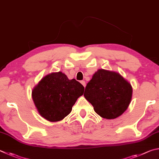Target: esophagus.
<instances>
[{
  "label": "esophagus",
  "mask_w": 159,
  "mask_h": 159,
  "mask_svg": "<svg viewBox=\"0 0 159 159\" xmlns=\"http://www.w3.org/2000/svg\"><path fill=\"white\" fill-rule=\"evenodd\" d=\"M81 84L84 86V87H86V83H85V81H84V80H82V81H81Z\"/></svg>",
  "instance_id": "34e87169"
}]
</instances>
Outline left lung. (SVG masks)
Wrapping results in <instances>:
<instances>
[{"label":"left lung","instance_id":"obj_1","mask_svg":"<svg viewBox=\"0 0 159 159\" xmlns=\"http://www.w3.org/2000/svg\"><path fill=\"white\" fill-rule=\"evenodd\" d=\"M132 93L131 85L120 74L99 69L87 84L84 96L98 115L113 119L127 110Z\"/></svg>","mask_w":159,"mask_h":159}]
</instances>
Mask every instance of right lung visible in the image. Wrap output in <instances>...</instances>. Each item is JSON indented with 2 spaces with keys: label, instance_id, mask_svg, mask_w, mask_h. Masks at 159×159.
Instances as JSON below:
<instances>
[{
  "label": "right lung",
  "instance_id": "obj_1",
  "mask_svg": "<svg viewBox=\"0 0 159 159\" xmlns=\"http://www.w3.org/2000/svg\"><path fill=\"white\" fill-rule=\"evenodd\" d=\"M84 91V87L76 80H69L62 72H52L33 88L32 98L39 114L54 122L62 120L70 113Z\"/></svg>",
  "mask_w": 159,
  "mask_h": 159
}]
</instances>
